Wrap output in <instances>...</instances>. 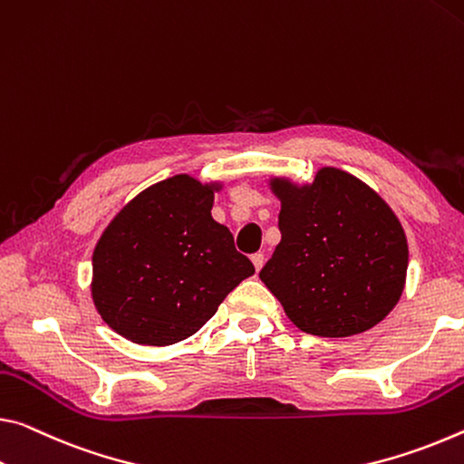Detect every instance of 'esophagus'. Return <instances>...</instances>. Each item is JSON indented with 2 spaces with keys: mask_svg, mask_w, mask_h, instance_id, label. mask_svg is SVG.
<instances>
[{
  "mask_svg": "<svg viewBox=\"0 0 464 464\" xmlns=\"http://www.w3.org/2000/svg\"><path fill=\"white\" fill-rule=\"evenodd\" d=\"M252 262H254V266H256V270H260V268L264 266V254H262V252H258V254H254V256H252Z\"/></svg>",
  "mask_w": 464,
  "mask_h": 464,
  "instance_id": "1",
  "label": "esophagus"
}]
</instances>
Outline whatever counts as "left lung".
<instances>
[{
  "instance_id": "obj_1",
  "label": "left lung",
  "mask_w": 464,
  "mask_h": 464,
  "mask_svg": "<svg viewBox=\"0 0 464 464\" xmlns=\"http://www.w3.org/2000/svg\"><path fill=\"white\" fill-rule=\"evenodd\" d=\"M281 244L260 270L293 324L315 336H351L399 304L407 237L388 204L341 169H320L312 186L276 179Z\"/></svg>"
}]
</instances>
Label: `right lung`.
Segmentation results:
<instances>
[{"label":"right lung","mask_w":464,"mask_h":464,"mask_svg":"<svg viewBox=\"0 0 464 464\" xmlns=\"http://www.w3.org/2000/svg\"><path fill=\"white\" fill-rule=\"evenodd\" d=\"M212 188L175 175L138 194L92 254V299L115 333L173 344L198 333L254 264L210 217Z\"/></svg>","instance_id":"add662e5"}]
</instances>
